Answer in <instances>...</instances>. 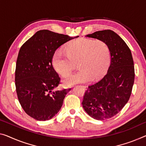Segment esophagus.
<instances>
[{
	"mask_svg": "<svg viewBox=\"0 0 146 146\" xmlns=\"http://www.w3.org/2000/svg\"><path fill=\"white\" fill-rule=\"evenodd\" d=\"M82 87H84L85 89H87V86H82Z\"/></svg>",
	"mask_w": 146,
	"mask_h": 146,
	"instance_id": "34e87169",
	"label": "esophagus"
}]
</instances>
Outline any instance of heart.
<instances>
[{
  "label": "heart",
  "mask_w": 146,
  "mask_h": 146,
  "mask_svg": "<svg viewBox=\"0 0 146 146\" xmlns=\"http://www.w3.org/2000/svg\"><path fill=\"white\" fill-rule=\"evenodd\" d=\"M66 52L56 51L51 59L55 70L62 77L70 74L78 61L80 70L64 81L66 86L99 79L104 74L110 62V52L108 45L102 40L79 38L65 47Z\"/></svg>",
  "instance_id": "b5f03b06"
}]
</instances>
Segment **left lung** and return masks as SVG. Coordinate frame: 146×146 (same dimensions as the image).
Returning <instances> with one entry per match:
<instances>
[{"label": "left lung", "mask_w": 146, "mask_h": 146, "mask_svg": "<svg viewBox=\"0 0 146 146\" xmlns=\"http://www.w3.org/2000/svg\"><path fill=\"white\" fill-rule=\"evenodd\" d=\"M86 36L104 42L110 52L107 74L99 82L88 87L82 102L89 116L105 120L117 114L129 101L134 81L133 56L124 40L113 31H96Z\"/></svg>", "instance_id": "1"}]
</instances>
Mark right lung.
<instances>
[{
  "instance_id": "right-lung-1",
  "label": "right lung",
  "mask_w": 146,
  "mask_h": 146,
  "mask_svg": "<svg viewBox=\"0 0 146 146\" xmlns=\"http://www.w3.org/2000/svg\"><path fill=\"white\" fill-rule=\"evenodd\" d=\"M78 37L41 30L20 48L15 72V87L20 104L31 117L38 121L51 119L61 108L70 89L54 91L60 78L51 59L59 47Z\"/></svg>"
}]
</instances>
